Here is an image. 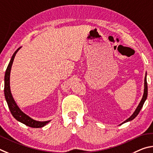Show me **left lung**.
I'll use <instances>...</instances> for the list:
<instances>
[{"label":"left lung","instance_id":"left-lung-1","mask_svg":"<svg viewBox=\"0 0 153 153\" xmlns=\"http://www.w3.org/2000/svg\"><path fill=\"white\" fill-rule=\"evenodd\" d=\"M147 95H148V86H147V81H146V73L145 75V78H144V94L143 96V98H142V100L140 101V103H139V105H138L137 108L136 109L135 111L134 112V114L131 116L129 118L127 119L126 121H124V122L122 123V124H124V123L126 122H128L129 121H131V120H132L135 118V117L138 116V114H139V112L141 110L142 108H143V106L144 105V103L145 102V101L147 98Z\"/></svg>","mask_w":153,"mask_h":153}]
</instances>
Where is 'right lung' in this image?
<instances>
[{
	"label": "right lung",
	"mask_w": 153,
	"mask_h": 153,
	"mask_svg": "<svg viewBox=\"0 0 153 153\" xmlns=\"http://www.w3.org/2000/svg\"><path fill=\"white\" fill-rule=\"evenodd\" d=\"M19 48L15 51V53H13L10 61L8 65L6 72H5L4 75V96L5 99L9 106V108L10 111V113L13 115V116L17 120V121L23 123L27 126L31 127V128H42L44 127V126L46 125L48 122L50 121H45V122H39L36 121V120L31 118L30 117H29L27 115H26L23 113V112L19 108L17 104H16L15 101L13 99L11 93H10V69H11L13 62L14 60V58L16 55V53L18 52V50Z\"/></svg>",
	"instance_id": "right-lung-1"
}]
</instances>
